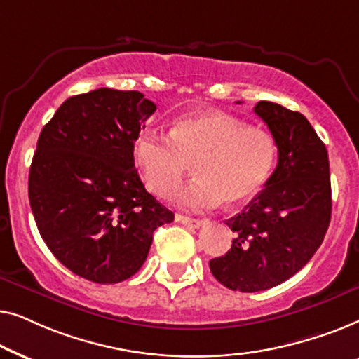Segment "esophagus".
Here are the masks:
<instances>
[{"label": "esophagus", "mask_w": 359, "mask_h": 359, "mask_svg": "<svg viewBox=\"0 0 359 359\" xmlns=\"http://www.w3.org/2000/svg\"><path fill=\"white\" fill-rule=\"evenodd\" d=\"M175 220H176V222H181V224L186 225V227H189V229H199L201 225L204 224V220L193 219V217H186V215H181V214H176L175 215Z\"/></svg>", "instance_id": "esophagus-1"}]
</instances>
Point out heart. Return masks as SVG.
<instances>
[{
  "label": "heart",
  "instance_id": "heart-1",
  "mask_svg": "<svg viewBox=\"0 0 359 359\" xmlns=\"http://www.w3.org/2000/svg\"><path fill=\"white\" fill-rule=\"evenodd\" d=\"M276 155V142L268 130L214 109L180 117L170 137L142 130L132 144L142 180L160 198L173 194L194 163L198 178L178 198L193 210L250 203L271 176Z\"/></svg>",
  "mask_w": 359,
  "mask_h": 359
}]
</instances>
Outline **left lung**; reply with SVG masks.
I'll use <instances>...</instances> for the list:
<instances>
[{
    "label": "left lung",
    "mask_w": 359,
    "mask_h": 359,
    "mask_svg": "<svg viewBox=\"0 0 359 359\" xmlns=\"http://www.w3.org/2000/svg\"><path fill=\"white\" fill-rule=\"evenodd\" d=\"M253 111L276 142V170L227 220L235 232L232 248L209 262L214 278L240 292L264 291L294 276L322 245L332 217L328 154L311 122L269 101Z\"/></svg>",
    "instance_id": "1"
}]
</instances>
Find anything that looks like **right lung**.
<instances>
[{
  "label": "right lung",
  "instance_id": "right-lung-1",
  "mask_svg": "<svg viewBox=\"0 0 359 359\" xmlns=\"http://www.w3.org/2000/svg\"><path fill=\"white\" fill-rule=\"evenodd\" d=\"M156 111L139 91L72 96L39 135L29 203L41 237L63 266L97 284L134 276L154 232L175 214L145 189L132 144Z\"/></svg>",
  "mask_w": 359,
  "mask_h": 359
}]
</instances>
